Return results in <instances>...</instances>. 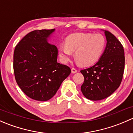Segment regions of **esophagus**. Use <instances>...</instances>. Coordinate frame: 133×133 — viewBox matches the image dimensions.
<instances>
[{
    "mask_svg": "<svg viewBox=\"0 0 133 133\" xmlns=\"http://www.w3.org/2000/svg\"><path fill=\"white\" fill-rule=\"evenodd\" d=\"M77 71H78L77 69H75V68H71V72H72V73H76V72H77Z\"/></svg>",
    "mask_w": 133,
    "mask_h": 133,
    "instance_id": "1",
    "label": "esophagus"
}]
</instances>
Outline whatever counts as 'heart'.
Masks as SVG:
<instances>
[{
	"label": "heart",
	"instance_id": "b5f03b06",
	"mask_svg": "<svg viewBox=\"0 0 133 133\" xmlns=\"http://www.w3.org/2000/svg\"><path fill=\"white\" fill-rule=\"evenodd\" d=\"M105 38L100 34L77 33L71 35L64 45L60 47V57L66 62L75 52V59L82 66H89L96 63L104 53Z\"/></svg>",
	"mask_w": 133,
	"mask_h": 133
}]
</instances>
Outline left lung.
<instances>
[{
    "label": "left lung",
    "instance_id": "left-lung-1",
    "mask_svg": "<svg viewBox=\"0 0 133 133\" xmlns=\"http://www.w3.org/2000/svg\"><path fill=\"white\" fill-rule=\"evenodd\" d=\"M107 45L100 60L92 66L80 71L84 77L81 91L91 100H100L112 95L120 86L124 71L123 45L108 31Z\"/></svg>",
    "mask_w": 133,
    "mask_h": 133
}]
</instances>
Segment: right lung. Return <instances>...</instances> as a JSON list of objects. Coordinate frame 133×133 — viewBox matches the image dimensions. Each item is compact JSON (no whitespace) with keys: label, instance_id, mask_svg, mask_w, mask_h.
Segmentation results:
<instances>
[{"label":"right lung","instance_id":"right-lung-1","mask_svg":"<svg viewBox=\"0 0 133 133\" xmlns=\"http://www.w3.org/2000/svg\"><path fill=\"white\" fill-rule=\"evenodd\" d=\"M54 31H33L15 48L13 70L16 82L27 96L38 101L51 98L71 73L69 67L57 62V48L48 41Z\"/></svg>","mask_w":133,"mask_h":133}]
</instances>
